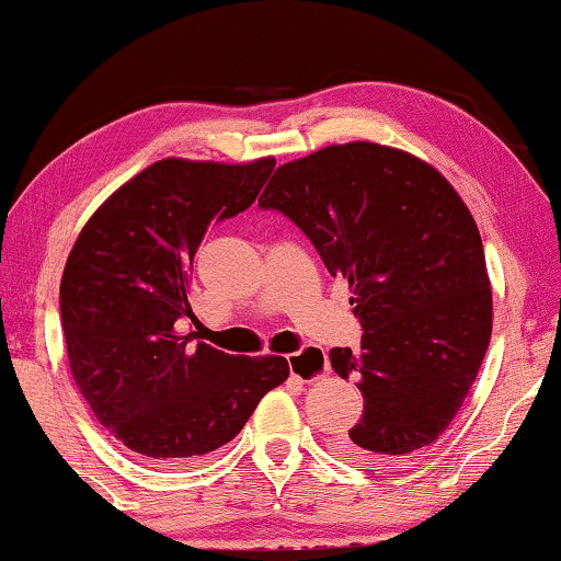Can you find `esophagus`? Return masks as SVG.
I'll use <instances>...</instances> for the list:
<instances>
[{
	"label": "esophagus",
	"mask_w": 561,
	"mask_h": 561,
	"mask_svg": "<svg viewBox=\"0 0 561 561\" xmlns=\"http://www.w3.org/2000/svg\"><path fill=\"white\" fill-rule=\"evenodd\" d=\"M327 355L317 347H307L304 353H294L288 355V370L290 376L304 378V381H314L322 374H327Z\"/></svg>",
	"instance_id": "1"
}]
</instances>
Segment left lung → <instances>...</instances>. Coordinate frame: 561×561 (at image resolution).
<instances>
[{
	"label": "left lung",
	"instance_id": "8db88e82",
	"mask_svg": "<svg viewBox=\"0 0 561 561\" xmlns=\"http://www.w3.org/2000/svg\"><path fill=\"white\" fill-rule=\"evenodd\" d=\"M260 208L290 218L353 288L360 347L330 351L363 394L343 456L383 467L438 440L492 334L482 237L448 180L407 151L355 141L278 167Z\"/></svg>",
	"mask_w": 561,
	"mask_h": 561
}]
</instances>
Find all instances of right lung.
<instances>
[{
  "instance_id": "obj_1",
  "label": "right lung",
  "mask_w": 561,
  "mask_h": 561,
  "mask_svg": "<svg viewBox=\"0 0 561 561\" xmlns=\"http://www.w3.org/2000/svg\"><path fill=\"white\" fill-rule=\"evenodd\" d=\"M275 159H162L94 210L61 278L69 366L100 425L149 463L191 461L239 435L288 378L280 355L242 358L178 332L193 319L187 283L210 224L242 214Z\"/></svg>"
}]
</instances>
